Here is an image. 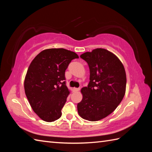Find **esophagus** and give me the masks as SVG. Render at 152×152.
I'll return each instance as SVG.
<instances>
[{"label": "esophagus", "instance_id": "obj_1", "mask_svg": "<svg viewBox=\"0 0 152 152\" xmlns=\"http://www.w3.org/2000/svg\"><path fill=\"white\" fill-rule=\"evenodd\" d=\"M80 89V88H73V91H74V92H76V91H78Z\"/></svg>", "mask_w": 152, "mask_h": 152}]
</instances>
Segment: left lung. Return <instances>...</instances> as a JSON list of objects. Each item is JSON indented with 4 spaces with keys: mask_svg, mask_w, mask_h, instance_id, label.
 <instances>
[{
    "mask_svg": "<svg viewBox=\"0 0 152 152\" xmlns=\"http://www.w3.org/2000/svg\"><path fill=\"white\" fill-rule=\"evenodd\" d=\"M80 57L88 64V87L82 88L83 98L77 108L80 117L95 121L106 118L120 104L126 90V73L121 61L103 48L86 52Z\"/></svg>",
    "mask_w": 152,
    "mask_h": 152,
    "instance_id": "obj_1",
    "label": "left lung"
}]
</instances>
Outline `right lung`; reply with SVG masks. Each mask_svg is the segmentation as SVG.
Instances as JSON below:
<instances>
[{
	"mask_svg": "<svg viewBox=\"0 0 152 152\" xmlns=\"http://www.w3.org/2000/svg\"><path fill=\"white\" fill-rule=\"evenodd\" d=\"M76 53L63 48L42 51L32 61L24 81L25 95L33 111L42 120L52 122L61 118V110L70 91L65 70Z\"/></svg>",
	"mask_w": 152,
	"mask_h": 152,
	"instance_id": "obj_1",
	"label": "right lung"
}]
</instances>
